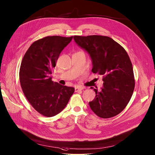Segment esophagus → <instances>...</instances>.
Wrapping results in <instances>:
<instances>
[{"mask_svg": "<svg viewBox=\"0 0 155 155\" xmlns=\"http://www.w3.org/2000/svg\"><path fill=\"white\" fill-rule=\"evenodd\" d=\"M83 90V88L82 87H76L75 88V92H78L79 91H82Z\"/></svg>", "mask_w": 155, "mask_h": 155, "instance_id": "esophagus-1", "label": "esophagus"}]
</instances>
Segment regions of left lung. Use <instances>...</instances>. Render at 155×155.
Returning a JSON list of instances; mask_svg holds the SVG:
<instances>
[{
    "instance_id": "obj_1",
    "label": "left lung",
    "mask_w": 155,
    "mask_h": 155,
    "mask_svg": "<svg viewBox=\"0 0 155 155\" xmlns=\"http://www.w3.org/2000/svg\"><path fill=\"white\" fill-rule=\"evenodd\" d=\"M73 38L90 54L92 72L103 76L101 91L94 89L96 96L89 102L91 110L102 118L118 115L130 101L135 87L132 64L127 52L107 36L75 35Z\"/></svg>"
}]
</instances>
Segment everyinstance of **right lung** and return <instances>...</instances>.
Wrapping results in <instances>:
<instances>
[{
  "label": "right lung",
  "instance_id": "right-lung-1",
  "mask_svg": "<svg viewBox=\"0 0 155 155\" xmlns=\"http://www.w3.org/2000/svg\"><path fill=\"white\" fill-rule=\"evenodd\" d=\"M73 37L48 36L33 42L23 56L19 69V82L30 104L38 113L52 117L68 104L75 88L54 82L52 70L60 53Z\"/></svg>",
  "mask_w": 155,
  "mask_h": 155
}]
</instances>
